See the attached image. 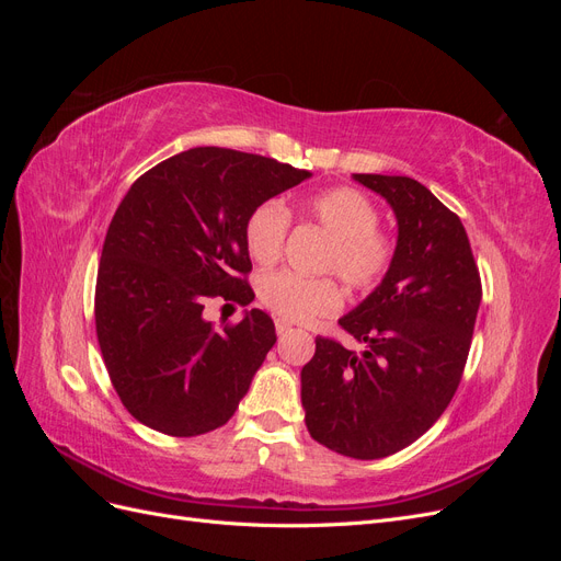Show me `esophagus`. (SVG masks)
<instances>
[{"label": "esophagus", "instance_id": "1", "mask_svg": "<svg viewBox=\"0 0 561 561\" xmlns=\"http://www.w3.org/2000/svg\"><path fill=\"white\" fill-rule=\"evenodd\" d=\"M276 332L283 336L287 332H293V325H290V322H285V320H276Z\"/></svg>", "mask_w": 561, "mask_h": 561}]
</instances>
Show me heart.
Listing matches in <instances>:
<instances>
[{
  "instance_id": "obj_1",
  "label": "heart",
  "mask_w": 561,
  "mask_h": 561,
  "mask_svg": "<svg viewBox=\"0 0 561 561\" xmlns=\"http://www.w3.org/2000/svg\"><path fill=\"white\" fill-rule=\"evenodd\" d=\"M301 215L330 236L320 268L342 278L351 290L369 293L386 278L396 257V241L379 229L375 201L353 186L320 192L304 203ZM290 213L280 201H264L245 219L250 257L271 264L280 257ZM266 307L290 322H313L342 309V290L332 278H304L290 271H271L260 280Z\"/></svg>"
}]
</instances>
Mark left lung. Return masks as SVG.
Returning <instances> with one entry per match:
<instances>
[{
  "label": "left lung",
  "instance_id": "1",
  "mask_svg": "<svg viewBox=\"0 0 561 561\" xmlns=\"http://www.w3.org/2000/svg\"><path fill=\"white\" fill-rule=\"evenodd\" d=\"M398 219L386 278L339 320L365 344L355 353L318 336L301 369V404L316 443L351 458L410 447L451 402L482 301L480 271L458 215L421 182L355 173Z\"/></svg>",
  "mask_w": 561,
  "mask_h": 561
}]
</instances>
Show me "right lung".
<instances>
[{
  "label": "right lung",
  "mask_w": 561,
  "mask_h": 561,
  "mask_svg": "<svg viewBox=\"0 0 561 561\" xmlns=\"http://www.w3.org/2000/svg\"><path fill=\"white\" fill-rule=\"evenodd\" d=\"M311 178L290 163L194 147L133 182L112 217L95 283V332L116 396L145 426L173 437L233 416L276 344L264 311L213 328V297L250 304L245 219Z\"/></svg>",
  "instance_id": "1"
}]
</instances>
